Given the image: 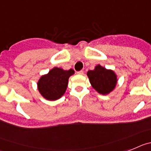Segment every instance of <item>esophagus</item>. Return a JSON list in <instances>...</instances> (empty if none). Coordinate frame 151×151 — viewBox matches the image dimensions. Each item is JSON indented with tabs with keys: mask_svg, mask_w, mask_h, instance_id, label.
Here are the masks:
<instances>
[{
	"mask_svg": "<svg viewBox=\"0 0 151 151\" xmlns=\"http://www.w3.org/2000/svg\"><path fill=\"white\" fill-rule=\"evenodd\" d=\"M77 74H83V70H79V71H77Z\"/></svg>",
	"mask_w": 151,
	"mask_h": 151,
	"instance_id": "obj_1",
	"label": "esophagus"
}]
</instances>
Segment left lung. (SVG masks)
I'll return each instance as SVG.
<instances>
[{
    "instance_id": "1",
    "label": "left lung",
    "mask_w": 151,
    "mask_h": 151,
    "mask_svg": "<svg viewBox=\"0 0 151 151\" xmlns=\"http://www.w3.org/2000/svg\"><path fill=\"white\" fill-rule=\"evenodd\" d=\"M92 86L100 94H108L115 88L117 78L112 70H106L100 65H97L93 70L87 72Z\"/></svg>"
}]
</instances>
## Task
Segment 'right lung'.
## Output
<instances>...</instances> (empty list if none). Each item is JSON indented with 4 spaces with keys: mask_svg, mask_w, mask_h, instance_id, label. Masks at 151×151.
<instances>
[{
    "mask_svg": "<svg viewBox=\"0 0 151 151\" xmlns=\"http://www.w3.org/2000/svg\"><path fill=\"white\" fill-rule=\"evenodd\" d=\"M74 70H65L54 68L39 79L38 89L43 97L48 100H56L65 93L68 83V78L74 74Z\"/></svg>",
    "mask_w": 151,
    "mask_h": 151,
    "instance_id": "add662e5",
    "label": "right lung"
}]
</instances>
